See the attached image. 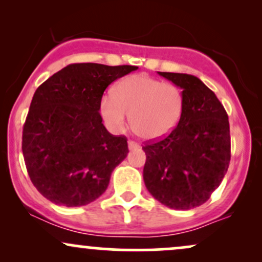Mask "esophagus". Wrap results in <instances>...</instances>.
I'll return each mask as SVG.
<instances>
[{"label": "esophagus", "mask_w": 262, "mask_h": 262, "mask_svg": "<svg viewBox=\"0 0 262 262\" xmlns=\"http://www.w3.org/2000/svg\"><path fill=\"white\" fill-rule=\"evenodd\" d=\"M128 148H129V150L138 149V148H139V144L135 143V141H133V140H129L128 141Z\"/></svg>", "instance_id": "esophagus-1"}]
</instances>
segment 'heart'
<instances>
[{"label":"heart","mask_w":262,"mask_h":262,"mask_svg":"<svg viewBox=\"0 0 262 262\" xmlns=\"http://www.w3.org/2000/svg\"><path fill=\"white\" fill-rule=\"evenodd\" d=\"M183 108L185 96L179 86L143 74L119 81L112 95H104L100 102L101 116L111 130H124L130 113L132 129L145 140L169 135L181 121Z\"/></svg>","instance_id":"heart-1"}]
</instances>
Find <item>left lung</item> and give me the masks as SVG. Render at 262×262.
I'll use <instances>...</instances> for the list:
<instances>
[{
	"mask_svg": "<svg viewBox=\"0 0 262 262\" xmlns=\"http://www.w3.org/2000/svg\"><path fill=\"white\" fill-rule=\"evenodd\" d=\"M182 90L185 108L177 127L164 139L143 146V177L155 200L172 209L201 206L221 185L230 161L228 114L198 77L158 73Z\"/></svg>",
	"mask_w": 262,
	"mask_h": 262,
	"instance_id": "obj_1",
	"label": "left lung"
}]
</instances>
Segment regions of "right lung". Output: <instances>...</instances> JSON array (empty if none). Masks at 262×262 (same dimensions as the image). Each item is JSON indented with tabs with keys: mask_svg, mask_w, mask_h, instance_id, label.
<instances>
[{
	"mask_svg": "<svg viewBox=\"0 0 262 262\" xmlns=\"http://www.w3.org/2000/svg\"><path fill=\"white\" fill-rule=\"evenodd\" d=\"M137 69L71 64L37 89L23 127L22 151L31 181L50 202L86 206L107 189L129 150L124 135L104 128L100 102L108 85Z\"/></svg>",
	"mask_w": 262,
	"mask_h": 262,
	"instance_id": "right-lung-1",
	"label": "right lung"
}]
</instances>
